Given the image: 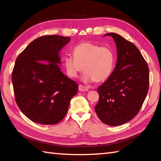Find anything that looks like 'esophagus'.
Listing matches in <instances>:
<instances>
[{"instance_id":"34e87169","label":"esophagus","mask_w":161,"mask_h":161,"mask_svg":"<svg viewBox=\"0 0 161 161\" xmlns=\"http://www.w3.org/2000/svg\"><path fill=\"white\" fill-rule=\"evenodd\" d=\"M79 91H80V92L87 91H88V88L84 86H83V85H81V84H80V85H79Z\"/></svg>"}]
</instances>
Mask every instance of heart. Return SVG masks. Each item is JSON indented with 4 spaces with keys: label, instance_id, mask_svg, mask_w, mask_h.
Returning <instances> with one entry per match:
<instances>
[{
    "label": "heart",
    "instance_id": "b5f03b06",
    "mask_svg": "<svg viewBox=\"0 0 161 161\" xmlns=\"http://www.w3.org/2000/svg\"><path fill=\"white\" fill-rule=\"evenodd\" d=\"M74 56L64 58L67 75L75 78L84 69L82 76L85 82H102L111 75L114 68L115 56L108 47L90 42L78 44L73 50Z\"/></svg>",
    "mask_w": 161,
    "mask_h": 161
}]
</instances>
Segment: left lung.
<instances>
[{
	"instance_id": "obj_1",
	"label": "left lung",
	"mask_w": 161,
	"mask_h": 161,
	"mask_svg": "<svg viewBox=\"0 0 161 161\" xmlns=\"http://www.w3.org/2000/svg\"><path fill=\"white\" fill-rule=\"evenodd\" d=\"M105 36L114 39L118 59L110 77L97 88L100 99L95 111L104 124L119 126L141 109L149 89V68L134 44L115 33Z\"/></svg>"
}]
</instances>
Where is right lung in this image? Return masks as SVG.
I'll return each instance as SVG.
<instances>
[{
	"mask_svg": "<svg viewBox=\"0 0 161 161\" xmlns=\"http://www.w3.org/2000/svg\"><path fill=\"white\" fill-rule=\"evenodd\" d=\"M70 41L59 35L33 41L17 57L12 84L17 105L27 118L41 125H55L66 115L78 84L65 75L60 50Z\"/></svg>",
	"mask_w": 161,
	"mask_h": 161,
	"instance_id": "add662e5",
	"label": "right lung"
}]
</instances>
